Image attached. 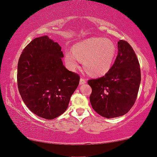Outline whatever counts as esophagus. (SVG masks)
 Masks as SVG:
<instances>
[{
	"instance_id": "34e87169",
	"label": "esophagus",
	"mask_w": 157,
	"mask_h": 157,
	"mask_svg": "<svg viewBox=\"0 0 157 157\" xmlns=\"http://www.w3.org/2000/svg\"><path fill=\"white\" fill-rule=\"evenodd\" d=\"M86 83V78H80V84L82 85V84H84V83Z\"/></svg>"
}]
</instances>
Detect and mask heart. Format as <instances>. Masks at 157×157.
Here are the masks:
<instances>
[{
  "instance_id": "heart-1",
  "label": "heart",
  "mask_w": 157,
  "mask_h": 157,
  "mask_svg": "<svg viewBox=\"0 0 157 157\" xmlns=\"http://www.w3.org/2000/svg\"><path fill=\"white\" fill-rule=\"evenodd\" d=\"M116 55L117 48L112 40L99 37L91 38L74 45L72 51H66L65 62L68 69L75 71L81 60L90 74L100 76L111 69Z\"/></svg>"
}]
</instances>
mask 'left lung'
<instances>
[{"instance_id":"1","label":"left lung","mask_w":157,"mask_h":157,"mask_svg":"<svg viewBox=\"0 0 157 157\" xmlns=\"http://www.w3.org/2000/svg\"><path fill=\"white\" fill-rule=\"evenodd\" d=\"M141 83L139 60L127 41L118 42V55L105 76L90 79V102L98 114L107 119L128 113L136 101Z\"/></svg>"}]
</instances>
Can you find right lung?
Wrapping results in <instances>:
<instances>
[{
	"label": "right lung",
	"mask_w": 157,
	"mask_h": 157,
	"mask_svg": "<svg viewBox=\"0 0 157 157\" xmlns=\"http://www.w3.org/2000/svg\"><path fill=\"white\" fill-rule=\"evenodd\" d=\"M61 47L47 36L36 38L23 49L18 63L17 82L31 111L46 119L65 112L80 77L63 66Z\"/></svg>",
	"instance_id": "add662e5"
}]
</instances>
